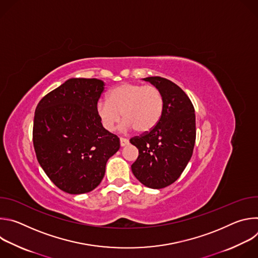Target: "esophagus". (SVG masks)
Returning <instances> with one entry per match:
<instances>
[{
  "instance_id": "obj_1",
  "label": "esophagus",
  "mask_w": 258,
  "mask_h": 258,
  "mask_svg": "<svg viewBox=\"0 0 258 258\" xmlns=\"http://www.w3.org/2000/svg\"><path fill=\"white\" fill-rule=\"evenodd\" d=\"M119 140H120V146L121 147H123V146H125V145H127L130 143L128 139H126V138H120Z\"/></svg>"
}]
</instances>
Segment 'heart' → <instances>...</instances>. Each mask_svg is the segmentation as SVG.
Segmentation results:
<instances>
[{"mask_svg": "<svg viewBox=\"0 0 258 258\" xmlns=\"http://www.w3.org/2000/svg\"><path fill=\"white\" fill-rule=\"evenodd\" d=\"M164 110V97L155 86L121 84L100 100L96 106L97 115L103 126L112 132L122 118L124 128H135L144 134L152 131L160 121Z\"/></svg>", "mask_w": 258, "mask_h": 258, "instance_id": "b5f03b06", "label": "heart"}]
</instances>
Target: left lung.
I'll return each mask as SVG.
<instances>
[{"label": "left lung", "mask_w": 258, "mask_h": 258, "mask_svg": "<svg viewBox=\"0 0 258 258\" xmlns=\"http://www.w3.org/2000/svg\"><path fill=\"white\" fill-rule=\"evenodd\" d=\"M144 80L160 89L164 110L152 131L130 140L139 150L132 171L146 187L162 189L179 177L192 157L196 140L195 109L187 94L169 80L160 77Z\"/></svg>", "instance_id": "8db88e82"}]
</instances>
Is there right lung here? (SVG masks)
I'll return each mask as SVG.
<instances>
[{
	"mask_svg": "<svg viewBox=\"0 0 258 258\" xmlns=\"http://www.w3.org/2000/svg\"><path fill=\"white\" fill-rule=\"evenodd\" d=\"M104 86L97 79H70L35 108L36 158L54 185L68 194L94 190L108 159L119 150V138L103 127L96 112Z\"/></svg>",
	"mask_w": 258,
	"mask_h": 258,
	"instance_id": "1",
	"label": "right lung"
}]
</instances>
